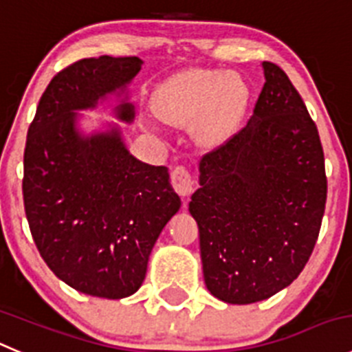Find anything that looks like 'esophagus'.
<instances>
[{"label": "esophagus", "mask_w": 352, "mask_h": 352, "mask_svg": "<svg viewBox=\"0 0 352 352\" xmlns=\"http://www.w3.org/2000/svg\"><path fill=\"white\" fill-rule=\"evenodd\" d=\"M170 185L182 197H190L195 192V179L185 166L174 167L173 173H170Z\"/></svg>", "instance_id": "34e87169"}]
</instances>
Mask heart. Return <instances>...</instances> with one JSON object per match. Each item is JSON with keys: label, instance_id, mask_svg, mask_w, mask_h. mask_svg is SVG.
Returning <instances> with one entry per match:
<instances>
[{"label": "heart", "instance_id": "b5f03b06", "mask_svg": "<svg viewBox=\"0 0 352 352\" xmlns=\"http://www.w3.org/2000/svg\"><path fill=\"white\" fill-rule=\"evenodd\" d=\"M247 85L226 70L190 69L167 79L155 95V110L166 122H193L199 142L214 145L228 138L245 113Z\"/></svg>", "mask_w": 352, "mask_h": 352}]
</instances>
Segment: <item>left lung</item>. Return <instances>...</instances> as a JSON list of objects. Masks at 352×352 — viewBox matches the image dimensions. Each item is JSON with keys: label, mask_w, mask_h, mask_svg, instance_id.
Returning <instances> with one entry per match:
<instances>
[{"label": "left lung", "mask_w": 352, "mask_h": 352, "mask_svg": "<svg viewBox=\"0 0 352 352\" xmlns=\"http://www.w3.org/2000/svg\"><path fill=\"white\" fill-rule=\"evenodd\" d=\"M263 69L252 117L200 159L190 202L207 290L228 304L259 302L299 276L327 202L316 124L287 74Z\"/></svg>", "instance_id": "1"}]
</instances>
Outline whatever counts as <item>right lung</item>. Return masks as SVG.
<instances>
[{"instance_id": "obj_1", "label": "right lung", "mask_w": 352, "mask_h": 352, "mask_svg": "<svg viewBox=\"0 0 352 352\" xmlns=\"http://www.w3.org/2000/svg\"><path fill=\"white\" fill-rule=\"evenodd\" d=\"M138 56L82 58L60 70L39 100L23 152V207L50 270L82 294L122 299L142 287L150 252L182 200L164 166L129 153L117 126L85 136L76 110L124 88ZM131 122L135 105L116 107Z\"/></svg>"}]
</instances>
